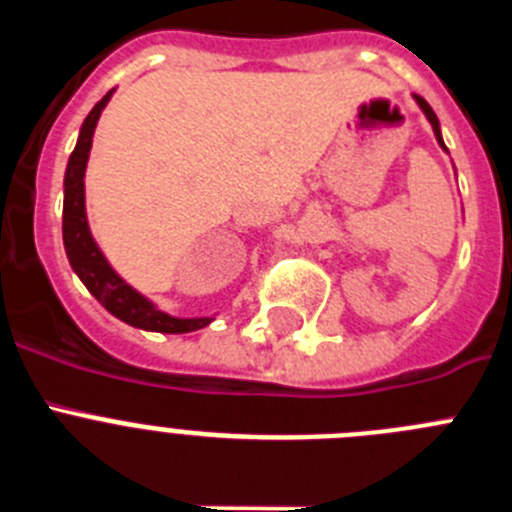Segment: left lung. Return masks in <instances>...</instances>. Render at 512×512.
<instances>
[{"instance_id": "8db88e82", "label": "left lung", "mask_w": 512, "mask_h": 512, "mask_svg": "<svg viewBox=\"0 0 512 512\" xmlns=\"http://www.w3.org/2000/svg\"><path fill=\"white\" fill-rule=\"evenodd\" d=\"M413 99L415 102H418V107L420 110H423V115L428 117V122H431V128H433V135H436V140H438V146L443 148V151L449 153V148H446V143H443V138H441V125H438V117H436V112L431 110V104L425 102L423 97H418V94H413Z\"/></svg>"}]
</instances>
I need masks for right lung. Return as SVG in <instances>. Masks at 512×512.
Masks as SVG:
<instances>
[{"instance_id": "right-lung-1", "label": "right lung", "mask_w": 512, "mask_h": 512, "mask_svg": "<svg viewBox=\"0 0 512 512\" xmlns=\"http://www.w3.org/2000/svg\"><path fill=\"white\" fill-rule=\"evenodd\" d=\"M112 92H107L94 104L84 125H81L74 153L69 156L66 176H63V248H66V256H69V264L76 271V277L97 297L99 305L112 312L115 318H120L122 323L153 330V333H192V330L210 325L215 318H174L169 312L158 310L148 297L140 295L138 289L130 287L112 269L110 261L104 259V253L99 251L97 241L92 238V230H89L87 205H84V174H87L94 128H97L99 115L110 102Z\"/></svg>"}]
</instances>
